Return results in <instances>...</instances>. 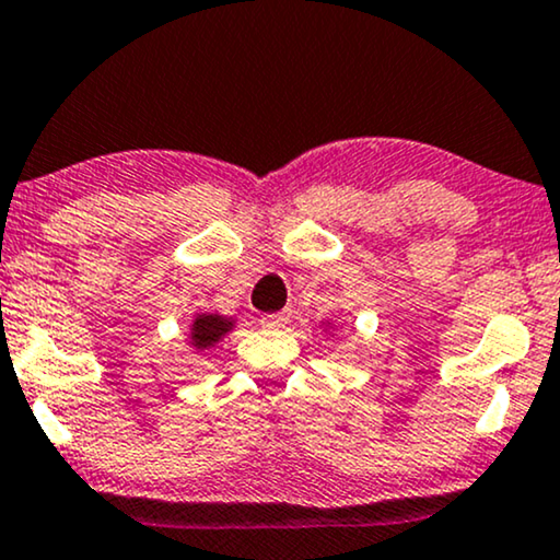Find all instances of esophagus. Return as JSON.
<instances>
[{"mask_svg": "<svg viewBox=\"0 0 560 560\" xmlns=\"http://www.w3.org/2000/svg\"><path fill=\"white\" fill-rule=\"evenodd\" d=\"M260 323H264V328H287L289 323V315L287 313H273V315H264L260 317Z\"/></svg>", "mask_w": 560, "mask_h": 560, "instance_id": "34e87169", "label": "esophagus"}]
</instances>
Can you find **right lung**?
<instances>
[{"label": "right lung", "mask_w": 560, "mask_h": 560, "mask_svg": "<svg viewBox=\"0 0 560 560\" xmlns=\"http://www.w3.org/2000/svg\"><path fill=\"white\" fill-rule=\"evenodd\" d=\"M230 323L219 315H198L194 325V343L196 346H211L224 336Z\"/></svg>", "instance_id": "1"}]
</instances>
